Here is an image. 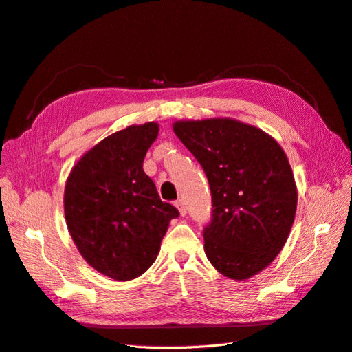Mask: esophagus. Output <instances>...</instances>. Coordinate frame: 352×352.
Wrapping results in <instances>:
<instances>
[{
	"label": "esophagus",
	"instance_id": "34e87169",
	"mask_svg": "<svg viewBox=\"0 0 352 352\" xmlns=\"http://www.w3.org/2000/svg\"><path fill=\"white\" fill-rule=\"evenodd\" d=\"M175 206L177 207V210H179V212H180V216H185V214H186V206H185V202H184L182 199H177Z\"/></svg>",
	"mask_w": 352,
	"mask_h": 352
}]
</instances>
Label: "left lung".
Listing matches in <instances>:
<instances>
[{"label":"left lung","mask_w":352,"mask_h":352,"mask_svg":"<svg viewBox=\"0 0 352 352\" xmlns=\"http://www.w3.org/2000/svg\"><path fill=\"white\" fill-rule=\"evenodd\" d=\"M173 131L208 179L207 258L226 278H251L280 252L295 219L296 186L283 150L257 127L230 119L176 122Z\"/></svg>","instance_id":"left-lung-1"}]
</instances>
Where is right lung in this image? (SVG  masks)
Segmentation results:
<instances>
[{
    "label": "right lung",
    "instance_id": "right-lung-1",
    "mask_svg": "<svg viewBox=\"0 0 352 352\" xmlns=\"http://www.w3.org/2000/svg\"><path fill=\"white\" fill-rule=\"evenodd\" d=\"M157 123L129 126L105 138L73 167L65 190L72 239L94 269L131 280L155 261L168 221L179 211L160 199L144 172Z\"/></svg>",
    "mask_w": 352,
    "mask_h": 352
}]
</instances>
